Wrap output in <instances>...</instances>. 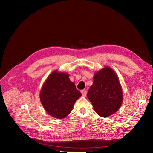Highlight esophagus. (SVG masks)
<instances>
[{"instance_id": "1", "label": "esophagus", "mask_w": 153, "mask_h": 153, "mask_svg": "<svg viewBox=\"0 0 153 153\" xmlns=\"http://www.w3.org/2000/svg\"><path fill=\"white\" fill-rule=\"evenodd\" d=\"M81 92H82V94L83 96H85L87 93V91L86 89H83V90H82Z\"/></svg>"}]
</instances>
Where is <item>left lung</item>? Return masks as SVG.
I'll use <instances>...</instances> for the list:
<instances>
[{
    "label": "left lung",
    "mask_w": 153,
    "mask_h": 153,
    "mask_svg": "<svg viewBox=\"0 0 153 153\" xmlns=\"http://www.w3.org/2000/svg\"><path fill=\"white\" fill-rule=\"evenodd\" d=\"M95 111L106 118L116 112L122 103V87L118 76L111 68L105 67L95 74L93 83L87 93Z\"/></svg>",
    "instance_id": "8db88e82"
}]
</instances>
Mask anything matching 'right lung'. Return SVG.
Wrapping results in <instances>:
<instances>
[{
	"mask_svg": "<svg viewBox=\"0 0 153 153\" xmlns=\"http://www.w3.org/2000/svg\"><path fill=\"white\" fill-rule=\"evenodd\" d=\"M81 96L82 93L70 80L69 75L54 71L43 84L40 100L48 114L62 119L71 112Z\"/></svg>",
	"mask_w": 153,
	"mask_h": 153,
	"instance_id": "add662e5",
	"label": "right lung"
}]
</instances>
